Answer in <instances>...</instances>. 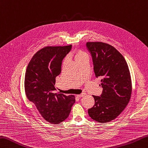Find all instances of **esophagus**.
I'll list each match as a JSON object with an SVG mask.
<instances>
[{
  "mask_svg": "<svg viewBox=\"0 0 148 148\" xmlns=\"http://www.w3.org/2000/svg\"><path fill=\"white\" fill-rule=\"evenodd\" d=\"M85 93H82V94H79V95H77V97H83V96H85Z\"/></svg>",
  "mask_w": 148,
  "mask_h": 148,
  "instance_id": "obj_1",
  "label": "esophagus"
}]
</instances>
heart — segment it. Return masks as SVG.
Returning a JSON list of instances; mask_svg holds the SVG:
<instances>
[{
  "label": "heart",
  "instance_id": "obj_1",
  "mask_svg": "<svg viewBox=\"0 0 148 148\" xmlns=\"http://www.w3.org/2000/svg\"><path fill=\"white\" fill-rule=\"evenodd\" d=\"M85 58H88V54L86 53H85L84 51H81V50H77L75 51L74 58L76 62Z\"/></svg>",
  "mask_w": 148,
  "mask_h": 148
}]
</instances>
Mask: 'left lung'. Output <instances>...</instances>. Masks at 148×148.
I'll return each mask as SVG.
<instances>
[{
    "instance_id": "left-lung-1",
    "label": "left lung",
    "mask_w": 148,
    "mask_h": 148,
    "mask_svg": "<svg viewBox=\"0 0 148 148\" xmlns=\"http://www.w3.org/2000/svg\"><path fill=\"white\" fill-rule=\"evenodd\" d=\"M86 46L103 88L99 96L93 95L95 104L88 109V115L97 122L108 123L115 119L129 103L132 81L128 66L123 55L108 43L87 42Z\"/></svg>"
}]
</instances>
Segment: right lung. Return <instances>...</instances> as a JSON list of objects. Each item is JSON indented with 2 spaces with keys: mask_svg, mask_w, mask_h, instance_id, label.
<instances>
[{
  "mask_svg": "<svg viewBox=\"0 0 148 148\" xmlns=\"http://www.w3.org/2000/svg\"><path fill=\"white\" fill-rule=\"evenodd\" d=\"M71 49L72 45L43 48L32 58L25 72L26 96L42 116L54 124L69 117L75 103L74 95L54 92L56 77L61 72L62 61Z\"/></svg>",
  "mask_w": 148,
  "mask_h": 148,
  "instance_id": "1",
  "label": "right lung"
}]
</instances>
